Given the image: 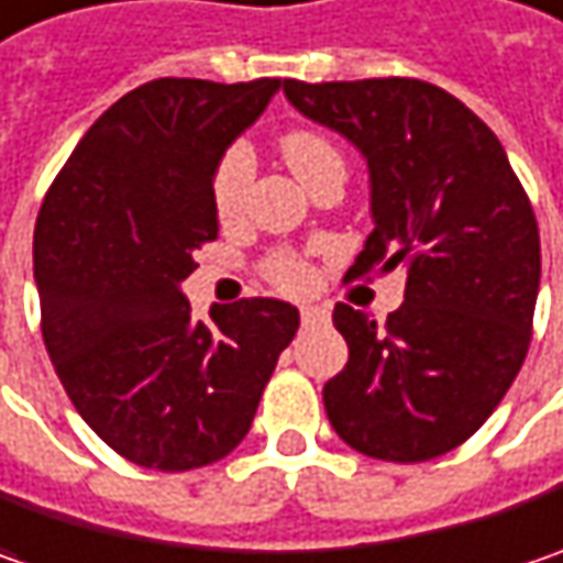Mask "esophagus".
Segmentation results:
<instances>
[{"instance_id": "obj_1", "label": "esophagus", "mask_w": 563, "mask_h": 563, "mask_svg": "<svg viewBox=\"0 0 563 563\" xmlns=\"http://www.w3.org/2000/svg\"><path fill=\"white\" fill-rule=\"evenodd\" d=\"M302 328H321V324H328V312L321 309V306H302Z\"/></svg>"}]
</instances>
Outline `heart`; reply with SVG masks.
Segmentation results:
<instances>
[{
	"instance_id": "heart-1",
	"label": "heart",
	"mask_w": 563,
	"mask_h": 563,
	"mask_svg": "<svg viewBox=\"0 0 563 563\" xmlns=\"http://www.w3.org/2000/svg\"><path fill=\"white\" fill-rule=\"evenodd\" d=\"M280 155L289 165V172L302 184L321 168H331V165L344 168V158H341L338 146L314 130H289L280 140ZM251 172H254V158L245 146H232L219 158L213 175V203L219 219L232 222L242 216ZM267 280L286 289V292H306L312 286V267L296 254H277L267 261Z\"/></svg>"
}]
</instances>
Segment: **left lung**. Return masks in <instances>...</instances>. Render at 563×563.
<instances>
[{"instance_id": "left-lung-1", "label": "left lung", "mask_w": 563, "mask_h": 563, "mask_svg": "<svg viewBox=\"0 0 563 563\" xmlns=\"http://www.w3.org/2000/svg\"><path fill=\"white\" fill-rule=\"evenodd\" d=\"M283 91L366 158L373 232L347 280L408 271L385 324L334 306L350 360L324 385L328 420L369 459L446 455L494 413L532 341V203L490 126L437 85L283 79Z\"/></svg>"}]
</instances>
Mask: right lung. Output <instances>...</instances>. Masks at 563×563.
Instances as JSON below:
<instances>
[{
	"label": "right lung",
	"instance_id": "obj_1",
	"mask_svg": "<svg viewBox=\"0 0 563 563\" xmlns=\"http://www.w3.org/2000/svg\"><path fill=\"white\" fill-rule=\"evenodd\" d=\"M280 79H155L98 117L34 225L41 331L69 401L123 459L155 472L219 462L245 440L299 331L280 299L194 321L181 283L219 235L213 175Z\"/></svg>",
	"mask_w": 563,
	"mask_h": 563
}]
</instances>
